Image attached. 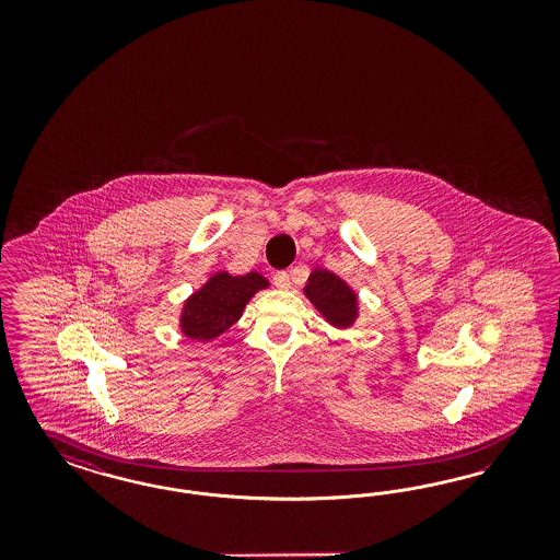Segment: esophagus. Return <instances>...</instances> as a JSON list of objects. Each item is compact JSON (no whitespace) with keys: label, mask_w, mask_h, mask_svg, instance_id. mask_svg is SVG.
<instances>
[{"label":"esophagus","mask_w":560,"mask_h":560,"mask_svg":"<svg viewBox=\"0 0 560 560\" xmlns=\"http://www.w3.org/2000/svg\"><path fill=\"white\" fill-rule=\"evenodd\" d=\"M272 283L279 289H289L291 288V277H289L288 271L275 272L272 275Z\"/></svg>","instance_id":"esophagus-1"}]
</instances>
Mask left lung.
<instances>
[{
    "label": "left lung",
    "instance_id": "1",
    "mask_svg": "<svg viewBox=\"0 0 560 560\" xmlns=\"http://www.w3.org/2000/svg\"><path fill=\"white\" fill-rule=\"evenodd\" d=\"M305 298L332 326L347 328L355 323L357 295L335 272L316 269L304 289Z\"/></svg>",
    "mask_w": 560,
    "mask_h": 560
}]
</instances>
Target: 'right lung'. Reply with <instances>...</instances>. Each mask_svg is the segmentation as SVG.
I'll return each instance as SVG.
<instances>
[{
    "label": "right lung",
    "instance_id": "add662e5",
    "mask_svg": "<svg viewBox=\"0 0 560 560\" xmlns=\"http://www.w3.org/2000/svg\"><path fill=\"white\" fill-rule=\"evenodd\" d=\"M265 288H269V281L258 272H248L244 277L215 272L203 288L195 291L185 302L180 316L183 335L192 340L220 337L242 316L256 291Z\"/></svg>",
    "mask_w": 560,
    "mask_h": 560
}]
</instances>
